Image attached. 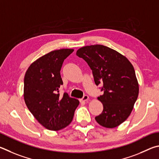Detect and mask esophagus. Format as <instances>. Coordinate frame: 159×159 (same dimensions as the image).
<instances>
[{
    "label": "esophagus",
    "instance_id": "obj_1",
    "mask_svg": "<svg viewBox=\"0 0 159 159\" xmlns=\"http://www.w3.org/2000/svg\"><path fill=\"white\" fill-rule=\"evenodd\" d=\"M88 99H89V96L84 95L81 99L80 100V102H85V101H87Z\"/></svg>",
    "mask_w": 159,
    "mask_h": 159
}]
</instances>
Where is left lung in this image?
Masks as SVG:
<instances>
[{
	"instance_id": "obj_1",
	"label": "left lung",
	"mask_w": 159,
	"mask_h": 159,
	"mask_svg": "<svg viewBox=\"0 0 159 159\" xmlns=\"http://www.w3.org/2000/svg\"><path fill=\"white\" fill-rule=\"evenodd\" d=\"M76 54L92 70L95 84L102 85L98 99L103 110L95 119L101 126L112 129L123 123L131 113L139 93L134 68L115 50L101 44L85 46Z\"/></svg>"
}]
</instances>
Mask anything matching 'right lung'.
<instances>
[{"label":"right lung","mask_w":159,"mask_h":159,"mask_svg":"<svg viewBox=\"0 0 159 159\" xmlns=\"http://www.w3.org/2000/svg\"><path fill=\"white\" fill-rule=\"evenodd\" d=\"M72 49L50 52L34 61L24 77V98L30 112L41 125L50 130H58L71 123L77 99L67 93L60 96L63 85L61 68Z\"/></svg>","instance_id":"1"}]
</instances>
